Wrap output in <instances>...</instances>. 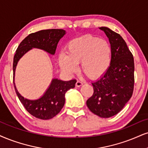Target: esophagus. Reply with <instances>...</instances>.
I'll use <instances>...</instances> for the list:
<instances>
[{
	"label": "esophagus",
	"mask_w": 148,
	"mask_h": 148,
	"mask_svg": "<svg viewBox=\"0 0 148 148\" xmlns=\"http://www.w3.org/2000/svg\"><path fill=\"white\" fill-rule=\"evenodd\" d=\"M82 84H83V83L81 81H79V80H77V82H76V84H75V86L77 87H79V86H81Z\"/></svg>",
	"instance_id": "1"
}]
</instances>
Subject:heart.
Listing matches in <instances>:
<instances>
[{
    "label": "heart",
    "mask_w": 148,
    "mask_h": 148,
    "mask_svg": "<svg viewBox=\"0 0 148 148\" xmlns=\"http://www.w3.org/2000/svg\"><path fill=\"white\" fill-rule=\"evenodd\" d=\"M112 47L106 40L92 36L75 38L66 45L65 53L59 56L61 69L67 73L73 74L80 62L81 70L89 77L103 75L110 67Z\"/></svg>",
    "instance_id": "obj_1"
}]
</instances>
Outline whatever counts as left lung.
Returning a JSON list of instances; mask_svg holds the SVG:
<instances>
[{
    "label": "left lung",
    "instance_id": "left-lung-1",
    "mask_svg": "<svg viewBox=\"0 0 148 148\" xmlns=\"http://www.w3.org/2000/svg\"><path fill=\"white\" fill-rule=\"evenodd\" d=\"M108 38L112 47L109 69L92 83L93 95L86 101L91 112L102 118L119 112L132 95L134 90V58L119 34L106 27H99Z\"/></svg>",
    "mask_w": 148,
    "mask_h": 148
}]
</instances>
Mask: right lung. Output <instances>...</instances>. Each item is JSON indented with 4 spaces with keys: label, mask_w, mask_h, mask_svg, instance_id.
<instances>
[{
    "label": "right lung",
    "mask_w": 148,
    "mask_h": 148,
    "mask_svg": "<svg viewBox=\"0 0 148 148\" xmlns=\"http://www.w3.org/2000/svg\"><path fill=\"white\" fill-rule=\"evenodd\" d=\"M66 34L64 29L41 30L27 36L18 46L14 58V85L16 95L25 109L32 115L40 119H50L57 115L65 103V94L69 89L73 88L76 79L62 81L53 78L50 85L39 99L31 100L25 98L19 93L14 83L16 66L18 61L31 49L36 48L45 51L50 55L56 53L60 40Z\"/></svg>",
    "instance_id": "right-lung-1"
}]
</instances>
